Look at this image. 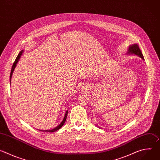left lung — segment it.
Here are the masks:
<instances>
[{
    "instance_id": "1",
    "label": "left lung",
    "mask_w": 160,
    "mask_h": 160,
    "mask_svg": "<svg viewBox=\"0 0 160 160\" xmlns=\"http://www.w3.org/2000/svg\"><path fill=\"white\" fill-rule=\"evenodd\" d=\"M127 54H134L135 55L138 56L139 57H140L142 60H144V56L138 46V44H133L130 45L128 49V51H127Z\"/></svg>"
}]
</instances>
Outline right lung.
Listing matches in <instances>:
<instances>
[{"label":"right lung","mask_w":160,"mask_h":160,"mask_svg":"<svg viewBox=\"0 0 160 160\" xmlns=\"http://www.w3.org/2000/svg\"><path fill=\"white\" fill-rule=\"evenodd\" d=\"M22 52H23V50H22V51L19 53V54L18 55V56H17V58H16V59L15 61L14 62V63H13V64H12V69H11V75H10V83H11V77H12V73H13V72H14V69H15V68H16V64H17L18 62L19 61V59H20V58H21V55H22ZM68 109L66 111V113H65V115H64V118H63L62 121L61 122V123L58 126H57V127H55L54 128H53V129H52V130H39L42 131V132H56V131L58 130L59 129H60V128L62 127V125H64V123H65V122H66V118H67V115H68Z\"/></svg>","instance_id":"obj_1"}]
</instances>
